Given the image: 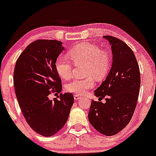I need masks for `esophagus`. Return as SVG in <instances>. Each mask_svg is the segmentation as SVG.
Instances as JSON below:
<instances>
[{
	"label": "esophagus",
	"mask_w": 156,
	"mask_h": 156,
	"mask_svg": "<svg viewBox=\"0 0 156 156\" xmlns=\"http://www.w3.org/2000/svg\"><path fill=\"white\" fill-rule=\"evenodd\" d=\"M80 98H81V97H80L79 94H74V99H75V101H77V100H79V99H80Z\"/></svg>",
	"instance_id": "obj_1"
}]
</instances>
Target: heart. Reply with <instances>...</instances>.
<instances>
[{
    "label": "heart",
    "instance_id": "b5f03b06",
    "mask_svg": "<svg viewBox=\"0 0 156 156\" xmlns=\"http://www.w3.org/2000/svg\"><path fill=\"white\" fill-rule=\"evenodd\" d=\"M69 59L76 65L84 64L85 78L74 79L66 85V90L76 94H83L93 88L94 80L104 78L110 69L112 58L107 51H103L99 46L92 43L77 44L67 53ZM55 70L62 79L71 78L73 67L67 58L59 56L55 62Z\"/></svg>",
    "mask_w": 156,
    "mask_h": 156
}]
</instances>
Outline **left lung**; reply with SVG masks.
Returning <instances> with one entry per match:
<instances>
[{
    "instance_id": "8db88e82",
    "label": "left lung",
    "mask_w": 156,
    "mask_h": 156,
    "mask_svg": "<svg viewBox=\"0 0 156 156\" xmlns=\"http://www.w3.org/2000/svg\"><path fill=\"white\" fill-rule=\"evenodd\" d=\"M112 45L113 63L105 80L94 91L101 101H92L89 120L105 136H114L130 122L136 106L141 78L134 53L126 43L104 36ZM105 98L106 103L101 101Z\"/></svg>"
}]
</instances>
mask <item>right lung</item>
Instances as JSON below:
<instances>
[{
  "instance_id": "right-lung-1",
  "label": "right lung",
  "mask_w": 156,
  "mask_h": 156,
  "mask_svg": "<svg viewBox=\"0 0 156 156\" xmlns=\"http://www.w3.org/2000/svg\"><path fill=\"white\" fill-rule=\"evenodd\" d=\"M64 48L62 42L38 39L20 55L14 70L17 101L28 125L43 136H52L67 122L74 102L72 93L62 92V80L55 62ZM60 93L59 99H49Z\"/></svg>"
}]
</instances>
